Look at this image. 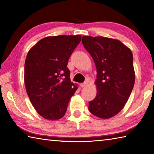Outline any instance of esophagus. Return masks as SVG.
Returning a JSON list of instances; mask_svg holds the SVG:
<instances>
[{"mask_svg":"<svg viewBox=\"0 0 154 154\" xmlns=\"http://www.w3.org/2000/svg\"><path fill=\"white\" fill-rule=\"evenodd\" d=\"M87 85H88V83L87 82L82 83H81V84H80V86L81 87H85V86H87Z\"/></svg>","mask_w":154,"mask_h":154,"instance_id":"obj_1","label":"esophagus"}]
</instances>
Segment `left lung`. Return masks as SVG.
Here are the masks:
<instances>
[{"label":"left lung","instance_id":"left-lung-1","mask_svg":"<svg viewBox=\"0 0 154 154\" xmlns=\"http://www.w3.org/2000/svg\"><path fill=\"white\" fill-rule=\"evenodd\" d=\"M82 43L94 61L97 94L89 102L90 112L109 119L124 107L133 89L135 73L130 49L119 40L103 36H82Z\"/></svg>","mask_w":154,"mask_h":154}]
</instances>
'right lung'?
Segmentation results:
<instances>
[{"label": "right lung", "instance_id": "right-lung-1", "mask_svg": "<svg viewBox=\"0 0 154 154\" xmlns=\"http://www.w3.org/2000/svg\"><path fill=\"white\" fill-rule=\"evenodd\" d=\"M82 39L81 35L47 36L28 52L24 83L35 110L43 118L58 120L77 90L67 68L70 56Z\"/></svg>", "mask_w": 154, "mask_h": 154}]
</instances>
